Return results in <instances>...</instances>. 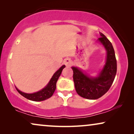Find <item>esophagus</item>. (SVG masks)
<instances>
[{
  "mask_svg": "<svg viewBox=\"0 0 134 134\" xmlns=\"http://www.w3.org/2000/svg\"><path fill=\"white\" fill-rule=\"evenodd\" d=\"M64 62H65L66 66H69L71 64V63H72V61H71V60L69 59V58H66Z\"/></svg>",
  "mask_w": 134,
  "mask_h": 134,
  "instance_id": "obj_1",
  "label": "esophagus"
}]
</instances>
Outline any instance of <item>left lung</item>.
<instances>
[{
    "mask_svg": "<svg viewBox=\"0 0 134 134\" xmlns=\"http://www.w3.org/2000/svg\"><path fill=\"white\" fill-rule=\"evenodd\" d=\"M98 41L107 51L105 64L98 77H90L77 67H72L73 80L77 94L88 99H97L107 92L116 74L117 65L115 51L110 41L103 34Z\"/></svg>",
    "mask_w": 134,
    "mask_h": 134,
    "instance_id": "8db88e82",
    "label": "left lung"
}]
</instances>
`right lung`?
<instances>
[{"label": "right lung", "instance_id": "right-lung-1", "mask_svg": "<svg viewBox=\"0 0 134 134\" xmlns=\"http://www.w3.org/2000/svg\"><path fill=\"white\" fill-rule=\"evenodd\" d=\"M65 68V66L63 65L57 71L54 73V74L53 75V76L47 86H46L44 88L42 89L41 90L38 91V92L29 94V93L22 92V91L19 90L17 88H16L19 94H21L22 96L29 100H34V101H42V100L47 99L51 98L54 94V91L56 89L57 82L58 78H59L60 74H61L62 70Z\"/></svg>", "mask_w": 134, "mask_h": 134}]
</instances>
